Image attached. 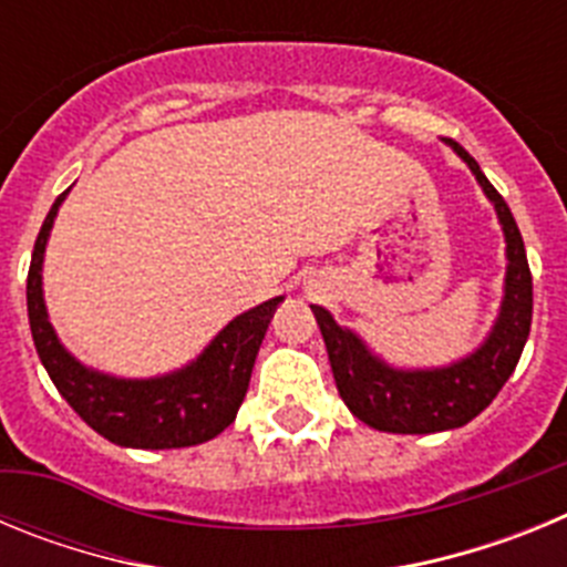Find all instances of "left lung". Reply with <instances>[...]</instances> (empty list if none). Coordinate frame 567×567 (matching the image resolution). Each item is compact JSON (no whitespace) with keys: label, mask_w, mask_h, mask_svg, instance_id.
Masks as SVG:
<instances>
[{"label":"left lung","mask_w":567,"mask_h":567,"mask_svg":"<svg viewBox=\"0 0 567 567\" xmlns=\"http://www.w3.org/2000/svg\"><path fill=\"white\" fill-rule=\"evenodd\" d=\"M445 144L477 175L480 187L497 209L505 233V255H508L505 298L497 323L477 352L443 369H394L369 352L358 334L338 327L327 309L312 307L340 398L354 417L378 432L434 434L460 429L474 420L514 374L530 332L534 287H530L528 258L517 221L503 195L483 175L480 164L452 138H445Z\"/></svg>","instance_id":"1"}]
</instances>
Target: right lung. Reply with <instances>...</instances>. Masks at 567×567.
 <instances>
[{"label": "right lung", "mask_w": 567, "mask_h": 567, "mask_svg": "<svg viewBox=\"0 0 567 567\" xmlns=\"http://www.w3.org/2000/svg\"><path fill=\"white\" fill-rule=\"evenodd\" d=\"M64 189L39 229L28 269V318L33 343L50 380L73 412L102 434L127 449H184L218 437L238 414L249 389L260 340L284 298H272L229 320L213 343L189 365L164 378L122 380L93 372L59 343L50 327L42 295V260Z\"/></svg>", "instance_id": "obj_1"}]
</instances>
